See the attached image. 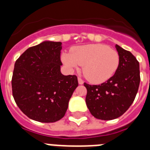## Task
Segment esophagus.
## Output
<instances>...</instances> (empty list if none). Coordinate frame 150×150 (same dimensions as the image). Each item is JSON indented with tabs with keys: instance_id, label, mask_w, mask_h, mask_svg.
I'll return each instance as SVG.
<instances>
[{
	"instance_id": "1",
	"label": "esophagus",
	"mask_w": 150,
	"mask_h": 150,
	"mask_svg": "<svg viewBox=\"0 0 150 150\" xmlns=\"http://www.w3.org/2000/svg\"><path fill=\"white\" fill-rule=\"evenodd\" d=\"M78 82H79V84H80V85H82L84 83V81H83V80H82V79L79 77L78 78Z\"/></svg>"
}]
</instances>
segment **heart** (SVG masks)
I'll return each mask as SVG.
<instances>
[{"label":"heart","mask_w":150,"mask_h":150,"mask_svg":"<svg viewBox=\"0 0 150 150\" xmlns=\"http://www.w3.org/2000/svg\"><path fill=\"white\" fill-rule=\"evenodd\" d=\"M61 60L71 70L82 65V73L85 77L95 84L110 79L120 64L118 53L101 43L75 47L71 48V53H63Z\"/></svg>","instance_id":"b5f03b06"}]
</instances>
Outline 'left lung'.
I'll use <instances>...</instances> for the list:
<instances>
[{"mask_svg": "<svg viewBox=\"0 0 150 150\" xmlns=\"http://www.w3.org/2000/svg\"><path fill=\"white\" fill-rule=\"evenodd\" d=\"M120 64L113 76L100 85H89L86 103L93 116L108 121L117 118L129 108L140 83L139 63L130 51L116 45Z\"/></svg>", "mask_w": 150, "mask_h": 150, "instance_id": "obj_1", "label": "left lung"}]
</instances>
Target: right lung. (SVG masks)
Here are the masks:
<instances>
[{"label": "right lung", "instance_id": "1", "mask_svg": "<svg viewBox=\"0 0 150 150\" xmlns=\"http://www.w3.org/2000/svg\"><path fill=\"white\" fill-rule=\"evenodd\" d=\"M61 44L45 41L28 48L15 61L13 97L19 109L34 121L50 123L62 118L79 85L76 75L61 74Z\"/></svg>", "mask_w": 150, "mask_h": 150}]
</instances>
